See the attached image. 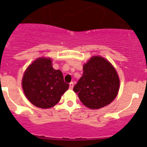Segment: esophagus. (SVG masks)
<instances>
[{
  "label": "esophagus",
  "instance_id": "esophagus-1",
  "mask_svg": "<svg viewBox=\"0 0 147 147\" xmlns=\"http://www.w3.org/2000/svg\"><path fill=\"white\" fill-rule=\"evenodd\" d=\"M73 86H74V83L73 82H71V83H69V88H70V89H72V88H73Z\"/></svg>",
  "mask_w": 147,
  "mask_h": 147
}]
</instances>
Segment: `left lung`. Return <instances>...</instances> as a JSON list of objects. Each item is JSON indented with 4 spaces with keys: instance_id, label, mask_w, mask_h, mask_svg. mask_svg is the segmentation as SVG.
<instances>
[{
    "instance_id": "left-lung-1",
    "label": "left lung",
    "mask_w": 147,
    "mask_h": 147,
    "mask_svg": "<svg viewBox=\"0 0 147 147\" xmlns=\"http://www.w3.org/2000/svg\"><path fill=\"white\" fill-rule=\"evenodd\" d=\"M83 75L73 88L82 103L91 109L109 105L119 89V78L113 65L96 55L83 65Z\"/></svg>"
}]
</instances>
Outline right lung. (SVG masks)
I'll return each mask as SVG.
<instances>
[{
  "mask_svg": "<svg viewBox=\"0 0 147 147\" xmlns=\"http://www.w3.org/2000/svg\"><path fill=\"white\" fill-rule=\"evenodd\" d=\"M25 95L38 108H50L60 101L69 84L61 70L53 68L50 58H39L28 67L22 77Z\"/></svg>",
  "mask_w": 147,
  "mask_h": 147,
  "instance_id": "right-lung-1",
  "label": "right lung"
}]
</instances>
